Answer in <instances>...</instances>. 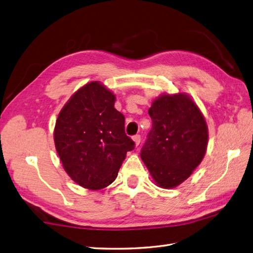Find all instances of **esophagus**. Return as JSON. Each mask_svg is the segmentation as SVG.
I'll return each mask as SVG.
<instances>
[{
	"mask_svg": "<svg viewBox=\"0 0 253 253\" xmlns=\"http://www.w3.org/2000/svg\"><path fill=\"white\" fill-rule=\"evenodd\" d=\"M133 140H134V142H135L136 145H138V144L140 143V140H141L140 135H135V136H133Z\"/></svg>",
	"mask_w": 253,
	"mask_h": 253,
	"instance_id": "34e87169",
	"label": "esophagus"
}]
</instances>
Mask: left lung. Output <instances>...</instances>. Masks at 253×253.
<instances>
[{"label":"left lung","instance_id":"obj_1","mask_svg":"<svg viewBox=\"0 0 253 253\" xmlns=\"http://www.w3.org/2000/svg\"><path fill=\"white\" fill-rule=\"evenodd\" d=\"M152 128L140 156L158 187H177L202 163L208 127L188 95H163L149 109Z\"/></svg>","mask_w":253,"mask_h":253}]
</instances>
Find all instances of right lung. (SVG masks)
Returning <instances> with one entry per match:
<instances>
[{"label":"right lung","instance_id":"1","mask_svg":"<svg viewBox=\"0 0 253 253\" xmlns=\"http://www.w3.org/2000/svg\"><path fill=\"white\" fill-rule=\"evenodd\" d=\"M116 97L93 81L78 89L59 113L55 144L64 170L83 188L99 190L116 179L135 142L125 131Z\"/></svg>","mask_w":253,"mask_h":253}]
</instances>
